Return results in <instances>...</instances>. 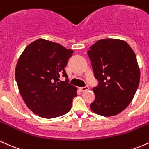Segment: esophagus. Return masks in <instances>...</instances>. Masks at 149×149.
Wrapping results in <instances>:
<instances>
[{"mask_svg":"<svg viewBox=\"0 0 149 149\" xmlns=\"http://www.w3.org/2000/svg\"><path fill=\"white\" fill-rule=\"evenodd\" d=\"M89 90V87L88 86H85V87H83V88H80V90L81 92H86Z\"/></svg>","mask_w":149,"mask_h":149,"instance_id":"esophagus-1","label":"esophagus"}]
</instances>
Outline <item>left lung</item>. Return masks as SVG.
<instances>
[{"instance_id":"left-lung-1","label":"left lung","mask_w":149,"mask_h":149,"mask_svg":"<svg viewBox=\"0 0 149 149\" xmlns=\"http://www.w3.org/2000/svg\"><path fill=\"white\" fill-rule=\"evenodd\" d=\"M88 54L99 85L93 88L95 100L90 109L103 116L122 112L132 100L140 71L132 49L119 39H102L90 47Z\"/></svg>"}]
</instances>
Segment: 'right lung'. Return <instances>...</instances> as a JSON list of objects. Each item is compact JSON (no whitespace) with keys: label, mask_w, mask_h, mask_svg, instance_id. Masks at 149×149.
<instances>
[{"label":"right lung","mask_w":149,"mask_h":149,"mask_svg":"<svg viewBox=\"0 0 149 149\" xmlns=\"http://www.w3.org/2000/svg\"><path fill=\"white\" fill-rule=\"evenodd\" d=\"M73 51L57 42L38 39L19 58L15 79L20 95L32 112L45 118L67 113L77 95V88L68 83L64 68ZM60 74L67 78L59 81Z\"/></svg>","instance_id":"1"}]
</instances>
